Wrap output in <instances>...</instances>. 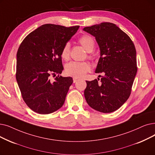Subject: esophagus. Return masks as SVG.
<instances>
[{
	"label": "esophagus",
	"instance_id": "esophagus-1",
	"mask_svg": "<svg viewBox=\"0 0 155 155\" xmlns=\"http://www.w3.org/2000/svg\"><path fill=\"white\" fill-rule=\"evenodd\" d=\"M73 83H75V82H77L78 81V79L76 78H73Z\"/></svg>",
	"mask_w": 155,
	"mask_h": 155
}]
</instances>
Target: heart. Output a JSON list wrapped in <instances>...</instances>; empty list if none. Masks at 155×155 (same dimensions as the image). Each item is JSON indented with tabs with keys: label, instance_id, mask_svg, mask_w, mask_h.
<instances>
[{
	"label": "heart",
	"instance_id": "b5f03b06",
	"mask_svg": "<svg viewBox=\"0 0 155 155\" xmlns=\"http://www.w3.org/2000/svg\"><path fill=\"white\" fill-rule=\"evenodd\" d=\"M78 42L88 52L93 51L95 47L94 39L89 35H84L78 39ZM70 45L66 43L62 49L61 57L64 60H68L70 58ZM91 70V65L87 62L71 61L66 64L65 72L66 75L76 78H80L85 76L87 72Z\"/></svg>",
	"mask_w": 155,
	"mask_h": 155
}]
</instances>
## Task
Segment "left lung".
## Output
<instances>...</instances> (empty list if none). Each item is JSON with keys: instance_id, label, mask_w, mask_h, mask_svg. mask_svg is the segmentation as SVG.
<instances>
[{"instance_id": "left-lung-1", "label": "left lung", "mask_w": 155, "mask_h": 155, "mask_svg": "<svg viewBox=\"0 0 155 155\" xmlns=\"http://www.w3.org/2000/svg\"><path fill=\"white\" fill-rule=\"evenodd\" d=\"M95 37L100 49L96 73L101 78L86 81V101L107 113L116 111L129 97L137 71L136 50L130 38L115 25L101 23L83 29ZM100 77V76H99Z\"/></svg>"}]
</instances>
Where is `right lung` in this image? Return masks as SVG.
<instances>
[{"instance_id":"obj_1","label":"right lung","mask_w":155,"mask_h":155,"mask_svg":"<svg viewBox=\"0 0 155 155\" xmlns=\"http://www.w3.org/2000/svg\"><path fill=\"white\" fill-rule=\"evenodd\" d=\"M78 28L43 25L20 44L16 78L24 101L33 111L46 115L63 106L73 78L59 76L63 70L61 51ZM51 75L57 76L54 81Z\"/></svg>"}]
</instances>
